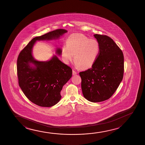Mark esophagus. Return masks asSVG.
I'll return each instance as SVG.
<instances>
[{"mask_svg": "<svg viewBox=\"0 0 145 145\" xmlns=\"http://www.w3.org/2000/svg\"><path fill=\"white\" fill-rule=\"evenodd\" d=\"M72 74H73V75H76V74H77V72H76L75 70H73V71H72Z\"/></svg>", "mask_w": 145, "mask_h": 145, "instance_id": "obj_1", "label": "esophagus"}]
</instances>
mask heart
<instances>
[{
    "label": "heart",
    "instance_id": "obj_1",
    "mask_svg": "<svg viewBox=\"0 0 145 145\" xmlns=\"http://www.w3.org/2000/svg\"><path fill=\"white\" fill-rule=\"evenodd\" d=\"M99 51L100 45L97 40L89 39L82 34H74L70 36L66 45L63 46L61 54L66 64L71 61L74 54L76 67L86 69L93 65Z\"/></svg>",
    "mask_w": 145,
    "mask_h": 145
}]
</instances>
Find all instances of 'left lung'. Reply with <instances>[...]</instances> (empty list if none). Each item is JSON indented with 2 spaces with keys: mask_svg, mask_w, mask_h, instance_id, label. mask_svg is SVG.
Returning <instances> with one entry per match:
<instances>
[{
  "mask_svg": "<svg viewBox=\"0 0 145 145\" xmlns=\"http://www.w3.org/2000/svg\"><path fill=\"white\" fill-rule=\"evenodd\" d=\"M100 51L95 63L85 71L80 72L84 97L97 103L109 99L123 79L124 56L113 40L108 36L95 34Z\"/></svg>",
  "mask_w": 145,
  "mask_h": 145,
  "instance_id": "8db88e82",
  "label": "left lung"
}]
</instances>
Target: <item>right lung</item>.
<instances>
[{"mask_svg":"<svg viewBox=\"0 0 145 145\" xmlns=\"http://www.w3.org/2000/svg\"><path fill=\"white\" fill-rule=\"evenodd\" d=\"M67 32L60 29L35 37L18 56L17 71L19 85L26 97L40 106L50 107L58 103L61 97L60 91L71 78L72 70L56 56L48 61H37L32 56V48L37 40L56 39ZM57 52L60 54L61 50L58 49ZM30 63L35 67H30Z\"/></svg>","mask_w":145,"mask_h":145,"instance_id":"1","label":"right lung"}]
</instances>
